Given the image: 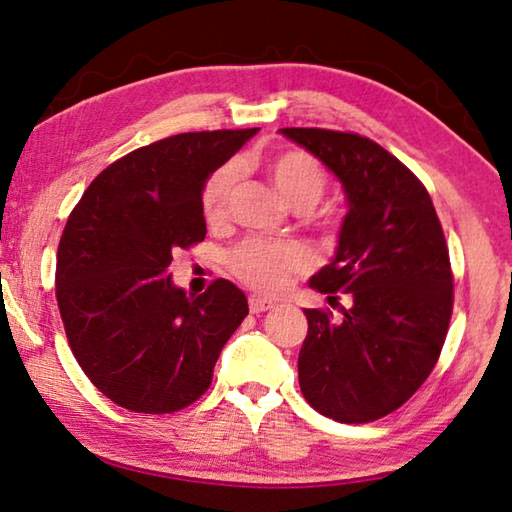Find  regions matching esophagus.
<instances>
[{"instance_id": "obj_1", "label": "esophagus", "mask_w": 512, "mask_h": 512, "mask_svg": "<svg viewBox=\"0 0 512 512\" xmlns=\"http://www.w3.org/2000/svg\"><path fill=\"white\" fill-rule=\"evenodd\" d=\"M248 309H250V314H262V311L273 309V300H266V298H259V296H250L248 298Z\"/></svg>"}]
</instances>
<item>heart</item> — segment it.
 Instances as JSON below:
<instances>
[{"label": "heart", "mask_w": 512, "mask_h": 512, "mask_svg": "<svg viewBox=\"0 0 512 512\" xmlns=\"http://www.w3.org/2000/svg\"><path fill=\"white\" fill-rule=\"evenodd\" d=\"M268 176L280 196L291 207H314L325 194L327 176L320 164L305 151H282L268 160ZM239 178L235 164H225L210 178L203 192V214L207 221H221L228 212L232 189ZM309 264L305 250L282 241L248 239L230 257V268L241 282L257 291H280L289 277Z\"/></svg>", "instance_id": "obj_1"}]
</instances>
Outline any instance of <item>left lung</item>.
Returning a JSON list of instances; mask_svg holds the SVG:
<instances>
[{"label":"left lung","instance_id":"1","mask_svg":"<svg viewBox=\"0 0 512 512\" xmlns=\"http://www.w3.org/2000/svg\"><path fill=\"white\" fill-rule=\"evenodd\" d=\"M339 178L348 203L332 262L309 287L352 307L334 323L305 309L298 379L318 413L348 424L384 418L429 377L443 350L454 277L431 196L413 173L368 137L323 128H280Z\"/></svg>","mask_w":512,"mask_h":512}]
</instances>
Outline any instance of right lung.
<instances>
[{"label":"right lung","mask_w":512,"mask_h":512,"mask_svg":"<svg viewBox=\"0 0 512 512\" xmlns=\"http://www.w3.org/2000/svg\"><path fill=\"white\" fill-rule=\"evenodd\" d=\"M257 128L180 133L103 169L69 214L56 300L76 361L99 391L137 413H173L212 384L248 316L244 291L214 280L187 296L171 250L205 239L203 189Z\"/></svg>","instance_id":"1"}]
</instances>
